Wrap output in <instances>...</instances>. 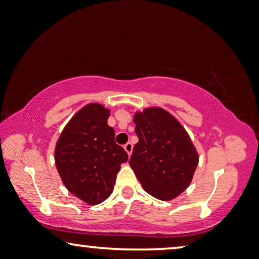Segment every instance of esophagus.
Here are the masks:
<instances>
[{
    "label": "esophagus",
    "mask_w": 259,
    "mask_h": 259,
    "mask_svg": "<svg viewBox=\"0 0 259 259\" xmlns=\"http://www.w3.org/2000/svg\"><path fill=\"white\" fill-rule=\"evenodd\" d=\"M123 149H125L127 154H128V156H131V153H132V150H133V144H132V143H127V144H125V146H123Z\"/></svg>",
    "instance_id": "obj_1"
}]
</instances>
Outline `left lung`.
Instances as JSON below:
<instances>
[{"label": "left lung", "mask_w": 259, "mask_h": 259, "mask_svg": "<svg viewBox=\"0 0 259 259\" xmlns=\"http://www.w3.org/2000/svg\"><path fill=\"white\" fill-rule=\"evenodd\" d=\"M136 134L130 165L150 195L167 201L189 186L199 156L189 136L162 108H147L134 115Z\"/></svg>", "instance_id": "8db88e82"}]
</instances>
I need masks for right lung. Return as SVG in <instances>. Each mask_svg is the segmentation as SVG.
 Wrapping results in <instances>:
<instances>
[{
	"mask_svg": "<svg viewBox=\"0 0 259 259\" xmlns=\"http://www.w3.org/2000/svg\"><path fill=\"white\" fill-rule=\"evenodd\" d=\"M109 110L99 103L83 107L70 120L56 145L57 170L70 193L88 204L108 199L120 165L128 154L114 140Z\"/></svg>",
	"mask_w": 259,
	"mask_h": 259,
	"instance_id": "add662e5",
	"label": "right lung"
}]
</instances>
